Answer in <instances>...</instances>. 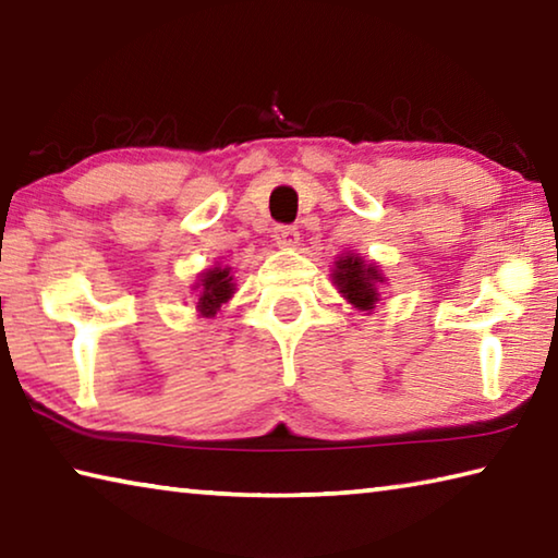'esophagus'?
I'll use <instances>...</instances> for the list:
<instances>
[{
	"label": "esophagus",
	"mask_w": 558,
	"mask_h": 558,
	"mask_svg": "<svg viewBox=\"0 0 558 558\" xmlns=\"http://www.w3.org/2000/svg\"><path fill=\"white\" fill-rule=\"evenodd\" d=\"M272 239H276L280 248H292V245H298L300 233H298L295 226H276V231H272Z\"/></svg>",
	"instance_id": "34e87169"
}]
</instances>
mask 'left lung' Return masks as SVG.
Returning a JSON list of instances; mask_svg holds the SVG:
<instances>
[{
    "label": "left lung",
    "mask_w": 558,
    "mask_h": 558,
    "mask_svg": "<svg viewBox=\"0 0 558 558\" xmlns=\"http://www.w3.org/2000/svg\"><path fill=\"white\" fill-rule=\"evenodd\" d=\"M332 282L349 305L372 315L376 302L381 300V286H386V276L374 260H366L359 253L347 251L335 260Z\"/></svg>",
    "instance_id": "1"
}]
</instances>
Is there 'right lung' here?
<instances>
[{
  "mask_svg": "<svg viewBox=\"0 0 558 558\" xmlns=\"http://www.w3.org/2000/svg\"><path fill=\"white\" fill-rule=\"evenodd\" d=\"M192 292H196V313L199 317H216L221 305H226L235 292V280L229 266H214L196 276Z\"/></svg>",
  "mask_w": 558,
  "mask_h": 558,
  "instance_id": "add662e5",
  "label": "right lung"
}]
</instances>
